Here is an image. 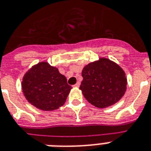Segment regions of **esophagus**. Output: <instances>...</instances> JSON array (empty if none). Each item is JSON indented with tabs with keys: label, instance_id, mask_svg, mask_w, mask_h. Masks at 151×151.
I'll list each match as a JSON object with an SVG mask.
<instances>
[{
	"label": "esophagus",
	"instance_id": "esophagus-1",
	"mask_svg": "<svg viewBox=\"0 0 151 151\" xmlns=\"http://www.w3.org/2000/svg\"><path fill=\"white\" fill-rule=\"evenodd\" d=\"M80 84H81V83H80V82H78V83H76V84H74V85H73V87H80Z\"/></svg>",
	"mask_w": 151,
	"mask_h": 151
}]
</instances>
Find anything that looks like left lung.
I'll return each instance as SVG.
<instances>
[{"label":"left lung","instance_id":"8db88e82","mask_svg":"<svg viewBox=\"0 0 151 151\" xmlns=\"http://www.w3.org/2000/svg\"><path fill=\"white\" fill-rule=\"evenodd\" d=\"M82 77L80 89L87 101L98 108L114 104L126 91L127 81L124 70L107 58L86 65Z\"/></svg>","mask_w":151,"mask_h":151}]
</instances>
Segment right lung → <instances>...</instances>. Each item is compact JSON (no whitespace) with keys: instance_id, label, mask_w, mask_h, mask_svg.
<instances>
[{"instance_id":"obj_1","label":"right lung","mask_w":151,"mask_h":151,"mask_svg":"<svg viewBox=\"0 0 151 151\" xmlns=\"http://www.w3.org/2000/svg\"><path fill=\"white\" fill-rule=\"evenodd\" d=\"M21 86L29 103L45 111L63 106L72 88L65 76L45 61L33 66L25 73Z\"/></svg>"}]
</instances>
